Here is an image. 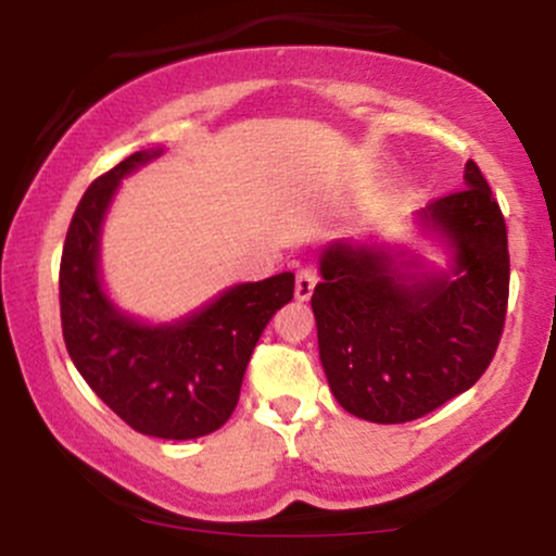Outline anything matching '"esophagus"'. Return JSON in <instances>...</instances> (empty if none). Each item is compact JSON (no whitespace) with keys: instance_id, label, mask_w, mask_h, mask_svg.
<instances>
[{"instance_id":"esophagus-1","label":"esophagus","mask_w":556,"mask_h":556,"mask_svg":"<svg viewBox=\"0 0 556 556\" xmlns=\"http://www.w3.org/2000/svg\"><path fill=\"white\" fill-rule=\"evenodd\" d=\"M318 282V269L316 264H303L295 274V298L298 300H308L314 295V287Z\"/></svg>"}]
</instances>
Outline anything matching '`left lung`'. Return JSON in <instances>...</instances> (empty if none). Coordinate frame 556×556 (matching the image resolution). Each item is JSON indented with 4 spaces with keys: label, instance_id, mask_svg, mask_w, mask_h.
Returning <instances> with one entry per match:
<instances>
[{
    "label": "left lung",
    "instance_id": "left-lung-1",
    "mask_svg": "<svg viewBox=\"0 0 556 556\" xmlns=\"http://www.w3.org/2000/svg\"><path fill=\"white\" fill-rule=\"evenodd\" d=\"M424 219L455 248L452 274H400L379 248L334 242L311 298L331 392L371 424L429 416L481 379L502 340L507 225L473 159L465 188L429 203Z\"/></svg>",
    "mask_w": 556,
    "mask_h": 556
}]
</instances>
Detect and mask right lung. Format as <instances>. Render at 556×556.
<instances>
[{
  "label": "right lung",
  "instance_id": "obj_1",
  "mask_svg": "<svg viewBox=\"0 0 556 556\" xmlns=\"http://www.w3.org/2000/svg\"><path fill=\"white\" fill-rule=\"evenodd\" d=\"M159 151H136L88 185L60 261L62 337L88 387L130 429L159 439L206 437L238 407L242 376L269 318L290 303V271L227 290L175 327L119 314L99 285V229L127 172Z\"/></svg>",
  "mask_w": 556,
  "mask_h": 556
}]
</instances>
